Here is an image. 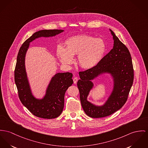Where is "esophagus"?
Here are the masks:
<instances>
[{"mask_svg": "<svg viewBox=\"0 0 148 148\" xmlns=\"http://www.w3.org/2000/svg\"><path fill=\"white\" fill-rule=\"evenodd\" d=\"M73 81H74V83L76 84L77 83V82H78V78L77 77H74L73 78Z\"/></svg>", "mask_w": 148, "mask_h": 148, "instance_id": "1", "label": "esophagus"}]
</instances>
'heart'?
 Here are the masks:
<instances>
[{"label": "heart", "mask_w": 148, "mask_h": 148, "mask_svg": "<svg viewBox=\"0 0 148 148\" xmlns=\"http://www.w3.org/2000/svg\"><path fill=\"white\" fill-rule=\"evenodd\" d=\"M64 44L65 48L60 46L57 48L56 53L60 61L70 65L73 62V57L77 55L78 65L86 70L95 67L102 60L106 49L102 39L85 34L71 36Z\"/></svg>", "instance_id": "1"}]
</instances>
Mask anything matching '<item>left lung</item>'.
Returning a JSON list of instances; mask_svg holds the SVG:
<instances>
[{
    "mask_svg": "<svg viewBox=\"0 0 148 148\" xmlns=\"http://www.w3.org/2000/svg\"><path fill=\"white\" fill-rule=\"evenodd\" d=\"M113 49L94 68L79 73L77 86L82 106L88 116L102 118L113 114L125 103L134 81V69L130 53L114 32ZM109 74L113 80V88L107 100L102 106H97L87 99L94 86L92 80L103 74Z\"/></svg>",
    "mask_w": 148,
    "mask_h": 148,
    "instance_id": "8db88e82",
    "label": "left lung"
}]
</instances>
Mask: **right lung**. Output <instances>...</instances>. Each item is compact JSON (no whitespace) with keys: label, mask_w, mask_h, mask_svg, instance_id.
I'll return each instance as SVG.
<instances>
[{"label":"right lung","mask_w":148,"mask_h":148,"mask_svg":"<svg viewBox=\"0 0 148 148\" xmlns=\"http://www.w3.org/2000/svg\"><path fill=\"white\" fill-rule=\"evenodd\" d=\"M63 30H42L28 38L20 48L14 70V81L18 96L23 105L36 116L52 119L61 114L64 106L65 93L73 83L71 73H57L51 78L41 99L32 92L25 67V57L30 43L39 38H49L63 32Z\"/></svg>","instance_id":"obj_1"}]
</instances>
